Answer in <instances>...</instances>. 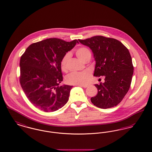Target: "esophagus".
<instances>
[{
    "mask_svg": "<svg viewBox=\"0 0 152 152\" xmlns=\"http://www.w3.org/2000/svg\"><path fill=\"white\" fill-rule=\"evenodd\" d=\"M77 86H80V87H83V88H87L88 86V85H75Z\"/></svg>",
    "mask_w": 152,
    "mask_h": 152,
    "instance_id": "obj_1",
    "label": "esophagus"
}]
</instances>
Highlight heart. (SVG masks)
I'll list each match as a JSON object with an SVG mask.
<instances>
[{"label": "heart", "instance_id": "heart-1", "mask_svg": "<svg viewBox=\"0 0 152 152\" xmlns=\"http://www.w3.org/2000/svg\"><path fill=\"white\" fill-rule=\"evenodd\" d=\"M76 55L80 60L85 62L88 58H91V53L87 48L81 47L76 50ZM70 54L66 53L61 61V70L66 72H67V64L70 58ZM90 76V72L88 71L84 72H75L69 74L66 77V81L69 84L72 85H83L87 83Z\"/></svg>", "mask_w": 152, "mask_h": 152}]
</instances>
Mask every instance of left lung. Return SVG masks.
<instances>
[{
    "label": "left lung",
    "instance_id": "8db88e82",
    "mask_svg": "<svg viewBox=\"0 0 152 152\" xmlns=\"http://www.w3.org/2000/svg\"><path fill=\"white\" fill-rule=\"evenodd\" d=\"M78 40L93 53L96 62L94 76H105L104 83L95 85L98 93L91 98V102L101 109L117 106L128 93L133 74L128 48L119 40L103 36Z\"/></svg>",
    "mask_w": 152,
    "mask_h": 152
}]
</instances>
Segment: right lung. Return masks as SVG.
<instances>
[{"label":"right lung","instance_id":"add662e5","mask_svg":"<svg viewBox=\"0 0 152 152\" xmlns=\"http://www.w3.org/2000/svg\"><path fill=\"white\" fill-rule=\"evenodd\" d=\"M49 38L30 45L20 60V83L30 102L46 112L56 111L69 100L72 86H59L63 80L61 61L78 43Z\"/></svg>","mask_w":152,"mask_h":152}]
</instances>
